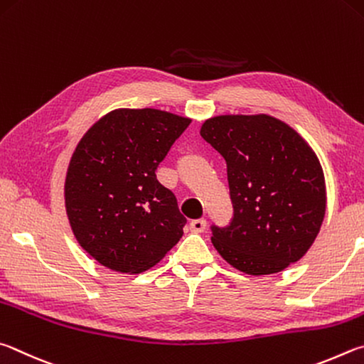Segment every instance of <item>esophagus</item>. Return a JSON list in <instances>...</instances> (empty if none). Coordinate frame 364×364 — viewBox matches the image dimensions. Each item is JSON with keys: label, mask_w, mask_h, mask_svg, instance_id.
Returning <instances> with one entry per match:
<instances>
[{"label": "esophagus", "mask_w": 364, "mask_h": 364, "mask_svg": "<svg viewBox=\"0 0 364 364\" xmlns=\"http://www.w3.org/2000/svg\"><path fill=\"white\" fill-rule=\"evenodd\" d=\"M190 230L193 233H201L206 230V220L205 219H195L190 222Z\"/></svg>", "instance_id": "obj_1"}]
</instances>
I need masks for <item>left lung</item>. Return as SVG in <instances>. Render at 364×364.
Returning a JSON list of instances; mask_svg holds the SVG:
<instances>
[{"mask_svg": "<svg viewBox=\"0 0 364 364\" xmlns=\"http://www.w3.org/2000/svg\"><path fill=\"white\" fill-rule=\"evenodd\" d=\"M201 137L224 156L233 205L213 245L250 275L297 262L314 245L326 213L321 164L310 145L269 114H224L205 121Z\"/></svg>", "mask_w": 364, "mask_h": 364, "instance_id": "left-lung-1", "label": "left lung"}]
</instances>
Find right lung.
I'll use <instances>...</instances> for the list:
<instances>
[{"label": "right lung", "instance_id": "1", "mask_svg": "<svg viewBox=\"0 0 364 364\" xmlns=\"http://www.w3.org/2000/svg\"><path fill=\"white\" fill-rule=\"evenodd\" d=\"M190 123L155 108H119L76 145L65 178L68 220L107 269L144 272L182 238L187 219L155 171Z\"/></svg>", "mask_w": 364, "mask_h": 364}]
</instances>
